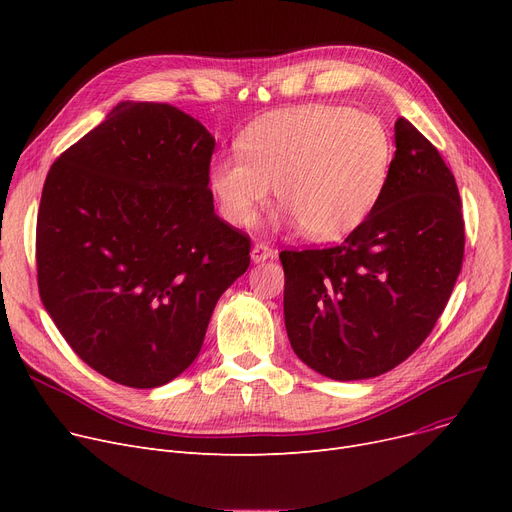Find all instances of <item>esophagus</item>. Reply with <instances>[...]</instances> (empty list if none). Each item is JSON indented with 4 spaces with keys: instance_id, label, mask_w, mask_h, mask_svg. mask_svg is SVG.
<instances>
[{
    "instance_id": "1",
    "label": "esophagus",
    "mask_w": 512,
    "mask_h": 512,
    "mask_svg": "<svg viewBox=\"0 0 512 512\" xmlns=\"http://www.w3.org/2000/svg\"><path fill=\"white\" fill-rule=\"evenodd\" d=\"M278 255V251L270 245H265V242H257V245L251 249V259L253 263H261L265 259H274Z\"/></svg>"
}]
</instances>
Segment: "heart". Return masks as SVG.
Here are the masks:
<instances>
[{"instance_id":"obj_1","label":"heart","mask_w":512,"mask_h":512,"mask_svg":"<svg viewBox=\"0 0 512 512\" xmlns=\"http://www.w3.org/2000/svg\"><path fill=\"white\" fill-rule=\"evenodd\" d=\"M215 157L209 188L224 220L255 224L272 186L301 230L317 240L353 232L380 201L394 143L386 124L346 105H307L265 118Z\"/></svg>"}]
</instances>
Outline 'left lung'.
<instances>
[{
    "instance_id": "8db88e82",
    "label": "left lung",
    "mask_w": 512,
    "mask_h": 512,
    "mask_svg": "<svg viewBox=\"0 0 512 512\" xmlns=\"http://www.w3.org/2000/svg\"><path fill=\"white\" fill-rule=\"evenodd\" d=\"M394 141L384 193L342 245L280 253L292 351L338 382L409 359L461 274L465 222L452 172L409 120H396Z\"/></svg>"
}]
</instances>
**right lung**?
<instances>
[{
    "label": "right lung",
    "instance_id": "obj_1",
    "mask_svg": "<svg viewBox=\"0 0 512 512\" xmlns=\"http://www.w3.org/2000/svg\"><path fill=\"white\" fill-rule=\"evenodd\" d=\"M213 147L178 107L122 101L45 178L41 301L72 351L116 384L180 375L251 263V238L213 211Z\"/></svg>",
    "mask_w": 512,
    "mask_h": 512
}]
</instances>
